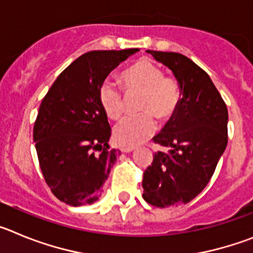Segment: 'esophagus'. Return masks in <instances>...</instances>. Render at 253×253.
<instances>
[{
  "instance_id": "34e87169",
  "label": "esophagus",
  "mask_w": 253,
  "mask_h": 253,
  "mask_svg": "<svg viewBox=\"0 0 253 253\" xmlns=\"http://www.w3.org/2000/svg\"><path fill=\"white\" fill-rule=\"evenodd\" d=\"M133 149H134V147H123L122 152H124V153H128V152H131Z\"/></svg>"
}]
</instances>
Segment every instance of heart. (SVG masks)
<instances>
[{"label":"heart","mask_w":253,"mask_h":253,"mask_svg":"<svg viewBox=\"0 0 253 253\" xmlns=\"http://www.w3.org/2000/svg\"><path fill=\"white\" fill-rule=\"evenodd\" d=\"M125 92H140L135 111L114 129V142L120 147H134L153 133L155 119H169L177 110L182 92L175 78L165 76V71L148 59H140L120 73ZM99 102L110 120H119L124 111L123 95L111 82H102L99 88Z\"/></svg>","instance_id":"heart-1"}]
</instances>
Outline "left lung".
Masks as SVG:
<instances>
[{
    "instance_id": "1",
    "label": "left lung",
    "mask_w": 253,
    "mask_h": 253,
    "mask_svg": "<svg viewBox=\"0 0 253 253\" xmlns=\"http://www.w3.org/2000/svg\"><path fill=\"white\" fill-rule=\"evenodd\" d=\"M171 69L182 99L156 144L169 152L153 154L143 173V198L157 208L187 204L213 176L228 143V110L208 73L190 58L173 51L147 50Z\"/></svg>"
}]
</instances>
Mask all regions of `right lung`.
<instances>
[{
    "mask_svg": "<svg viewBox=\"0 0 253 253\" xmlns=\"http://www.w3.org/2000/svg\"><path fill=\"white\" fill-rule=\"evenodd\" d=\"M138 51L92 50L73 60L51 84L39 106L34 142L46 185L72 207L93 204L119 152L107 142L111 128L99 88L120 62Z\"/></svg>",
    "mask_w": 253,
    "mask_h": 253,
    "instance_id": "obj_1",
    "label": "right lung"
}]
</instances>
